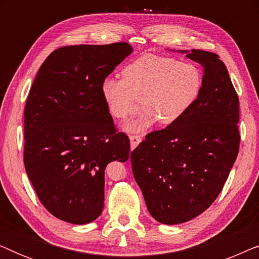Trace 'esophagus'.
<instances>
[{"label": "esophagus", "mask_w": 259, "mask_h": 259, "mask_svg": "<svg viewBox=\"0 0 259 259\" xmlns=\"http://www.w3.org/2000/svg\"><path fill=\"white\" fill-rule=\"evenodd\" d=\"M130 140H131V148L134 150V148H136L138 145L141 143V140H143V137H141V136H131Z\"/></svg>", "instance_id": "obj_1"}]
</instances>
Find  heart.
Segmentation results:
<instances>
[{
  "instance_id": "b5f03b06",
  "label": "heart",
  "mask_w": 259,
  "mask_h": 259,
  "mask_svg": "<svg viewBox=\"0 0 259 259\" xmlns=\"http://www.w3.org/2000/svg\"><path fill=\"white\" fill-rule=\"evenodd\" d=\"M123 77H106L101 94L109 114L123 120L143 99L144 112L123 125L126 132H143L155 122L172 125L193 107L200 97L204 74L193 62L159 55H144L123 69Z\"/></svg>"
}]
</instances>
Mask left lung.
Masks as SVG:
<instances>
[{
	"label": "left lung",
	"mask_w": 259,
	"mask_h": 259,
	"mask_svg": "<svg viewBox=\"0 0 259 259\" xmlns=\"http://www.w3.org/2000/svg\"><path fill=\"white\" fill-rule=\"evenodd\" d=\"M204 68L200 97L179 121L148 133L131 153L134 179L152 217L176 225L211 206L239 151V99L224 62L192 49Z\"/></svg>",
	"instance_id": "left-lung-1"
}]
</instances>
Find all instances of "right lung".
<instances>
[{
	"label": "right lung",
	"instance_id": "add662e5",
	"mask_svg": "<svg viewBox=\"0 0 259 259\" xmlns=\"http://www.w3.org/2000/svg\"><path fill=\"white\" fill-rule=\"evenodd\" d=\"M131 45L66 46L38 69L24 107L26 172L41 204L70 224L101 214L105 168L126 161L130 139L116 132L101 84Z\"/></svg>",
	"mask_w": 259,
	"mask_h": 259
}]
</instances>
